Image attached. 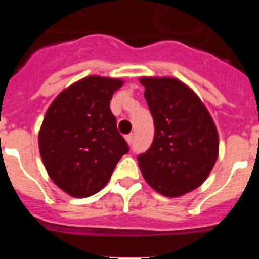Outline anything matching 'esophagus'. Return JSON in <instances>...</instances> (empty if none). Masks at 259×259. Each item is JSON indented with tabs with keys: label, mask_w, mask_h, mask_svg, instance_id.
<instances>
[{
	"label": "esophagus",
	"mask_w": 259,
	"mask_h": 259,
	"mask_svg": "<svg viewBox=\"0 0 259 259\" xmlns=\"http://www.w3.org/2000/svg\"><path fill=\"white\" fill-rule=\"evenodd\" d=\"M125 140H127V143L130 144V145H131V144L134 143V134L127 135V136H125Z\"/></svg>",
	"instance_id": "esophagus-1"
}]
</instances>
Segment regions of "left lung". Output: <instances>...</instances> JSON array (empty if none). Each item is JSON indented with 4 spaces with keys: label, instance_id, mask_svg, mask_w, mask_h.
I'll return each mask as SVG.
<instances>
[{
    "label": "left lung",
    "instance_id": "left-lung-1",
    "mask_svg": "<svg viewBox=\"0 0 259 259\" xmlns=\"http://www.w3.org/2000/svg\"><path fill=\"white\" fill-rule=\"evenodd\" d=\"M154 120L150 148L137 157L146 183L167 197L198 188L218 158V132L191 88L174 77H141Z\"/></svg>",
    "mask_w": 259,
    "mask_h": 259
}]
</instances>
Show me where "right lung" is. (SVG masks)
<instances>
[{
	"label": "right lung",
	"instance_id": "obj_1",
	"mask_svg": "<svg viewBox=\"0 0 259 259\" xmlns=\"http://www.w3.org/2000/svg\"><path fill=\"white\" fill-rule=\"evenodd\" d=\"M119 79L88 76L62 91L48 109L38 148L50 179L72 197L101 191L130 152L110 110Z\"/></svg>",
	"mask_w": 259,
	"mask_h": 259
}]
</instances>
